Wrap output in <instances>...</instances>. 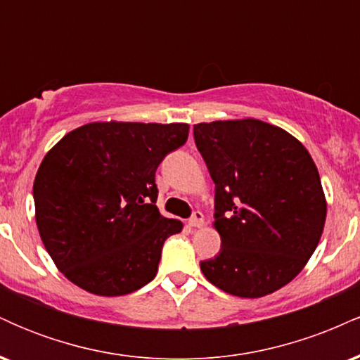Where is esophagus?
<instances>
[{"label": "esophagus", "instance_id": "esophagus-1", "mask_svg": "<svg viewBox=\"0 0 360 360\" xmlns=\"http://www.w3.org/2000/svg\"><path fill=\"white\" fill-rule=\"evenodd\" d=\"M188 223H189V226H194V229H200V226H203V223H205L203 213H201V212H194L191 214V218H189V220H188Z\"/></svg>", "mask_w": 360, "mask_h": 360}]
</instances>
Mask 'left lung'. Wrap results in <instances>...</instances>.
Here are the masks:
<instances>
[{"label":"left lung","instance_id":"left-lung-1","mask_svg":"<svg viewBox=\"0 0 360 360\" xmlns=\"http://www.w3.org/2000/svg\"><path fill=\"white\" fill-rule=\"evenodd\" d=\"M194 142L214 183L221 249L200 264L229 295L260 298L300 274L325 226L320 174L300 140L254 118L198 123Z\"/></svg>","mask_w":360,"mask_h":360}]
</instances>
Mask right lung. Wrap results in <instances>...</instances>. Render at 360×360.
Segmentation results:
<instances>
[{
  "label": "right lung",
  "instance_id": "add662e5",
  "mask_svg": "<svg viewBox=\"0 0 360 360\" xmlns=\"http://www.w3.org/2000/svg\"><path fill=\"white\" fill-rule=\"evenodd\" d=\"M186 123L94 122L44 157L35 220L53 264L98 296H123L155 278L162 245L183 223L155 206V171L184 146Z\"/></svg>",
  "mask_w": 360,
  "mask_h": 360
}]
</instances>
